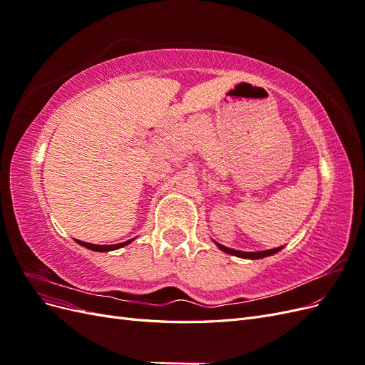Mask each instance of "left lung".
<instances>
[{
	"label": "left lung",
	"mask_w": 365,
	"mask_h": 365,
	"mask_svg": "<svg viewBox=\"0 0 365 365\" xmlns=\"http://www.w3.org/2000/svg\"><path fill=\"white\" fill-rule=\"evenodd\" d=\"M215 242V240H213ZM217 245V248L220 251H224L227 254H231V256H236L240 259H250V260H256V259H263V257H268L272 256V254L279 252L280 250H283V247H277V248H272V250H264V251H254V252H248V251H239V250H233V248H228L225 245H220L217 242H215Z\"/></svg>",
	"instance_id": "obj_1"
}]
</instances>
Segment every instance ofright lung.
I'll return each mask as SVG.
<instances>
[{
  "instance_id": "1",
  "label": "right lung",
  "mask_w": 365,
  "mask_h": 365,
  "mask_svg": "<svg viewBox=\"0 0 365 365\" xmlns=\"http://www.w3.org/2000/svg\"><path fill=\"white\" fill-rule=\"evenodd\" d=\"M135 239V237H134ZM134 239H129V240H126V242H121V244H114V245H96V244H88V242H83V240H77L76 239V242L79 245H82V247H85V248H88V250H91V251H97V252H108V251H114V250H118V248H123V247H126V245H129L132 240Z\"/></svg>"
}]
</instances>
